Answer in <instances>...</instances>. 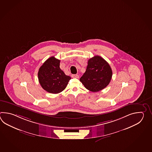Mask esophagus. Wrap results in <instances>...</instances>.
Listing matches in <instances>:
<instances>
[{"instance_id": "obj_1", "label": "esophagus", "mask_w": 152, "mask_h": 152, "mask_svg": "<svg viewBox=\"0 0 152 152\" xmlns=\"http://www.w3.org/2000/svg\"><path fill=\"white\" fill-rule=\"evenodd\" d=\"M72 77H75V78H78L79 77V75H71Z\"/></svg>"}]
</instances>
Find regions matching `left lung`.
Masks as SVG:
<instances>
[{
    "label": "left lung",
    "instance_id": "8db88e82",
    "mask_svg": "<svg viewBox=\"0 0 152 152\" xmlns=\"http://www.w3.org/2000/svg\"><path fill=\"white\" fill-rule=\"evenodd\" d=\"M113 75L110 65L99 56L88 60L86 72L80 81L88 90L97 92L107 87Z\"/></svg>",
    "mask_w": 152,
    "mask_h": 152
}]
</instances>
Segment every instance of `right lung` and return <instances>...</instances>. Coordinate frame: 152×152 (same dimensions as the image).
I'll list each match as a JSON object with an SVG mask.
<instances>
[{
    "instance_id": "1",
    "label": "right lung",
    "mask_w": 152,
    "mask_h": 152,
    "mask_svg": "<svg viewBox=\"0 0 152 152\" xmlns=\"http://www.w3.org/2000/svg\"><path fill=\"white\" fill-rule=\"evenodd\" d=\"M60 60L52 56L40 67L38 72L39 84L50 94H58L64 90L71 79L60 68Z\"/></svg>"
}]
</instances>
